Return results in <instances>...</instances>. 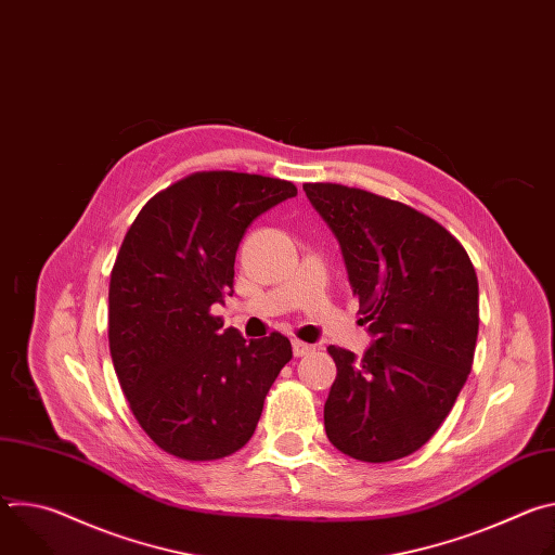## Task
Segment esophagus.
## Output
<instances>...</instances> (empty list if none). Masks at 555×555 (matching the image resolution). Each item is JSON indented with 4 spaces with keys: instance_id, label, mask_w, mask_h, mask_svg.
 <instances>
[{
    "instance_id": "obj_1",
    "label": "esophagus",
    "mask_w": 555,
    "mask_h": 555,
    "mask_svg": "<svg viewBox=\"0 0 555 555\" xmlns=\"http://www.w3.org/2000/svg\"><path fill=\"white\" fill-rule=\"evenodd\" d=\"M292 351H294V356H296V358H302V356H309V353L313 351V347H311V345H307V343L294 340V343H292Z\"/></svg>"
}]
</instances>
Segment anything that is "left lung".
Listing matches in <instances>:
<instances>
[{"mask_svg":"<svg viewBox=\"0 0 555 555\" xmlns=\"http://www.w3.org/2000/svg\"><path fill=\"white\" fill-rule=\"evenodd\" d=\"M340 244L373 345L330 347L338 375L325 402L330 441L358 461L420 450L472 371L479 281L465 248L428 215L362 189L302 184Z\"/></svg>","mask_w":555,"mask_h":555,"instance_id":"1","label":"left lung"}]
</instances>
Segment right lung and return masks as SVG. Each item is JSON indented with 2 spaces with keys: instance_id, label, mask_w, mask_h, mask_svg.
Segmentation results:
<instances>
[{
  "instance_id": "right-lung-1",
  "label": "right lung",
  "mask_w": 555,
  "mask_h": 555,
  "mask_svg": "<svg viewBox=\"0 0 555 555\" xmlns=\"http://www.w3.org/2000/svg\"><path fill=\"white\" fill-rule=\"evenodd\" d=\"M294 195L279 178L199 171L153 195L125 234L109 281L112 362L142 430L178 459L244 448L292 360L283 334L248 343L210 307L232 294L248 225Z\"/></svg>"
}]
</instances>
